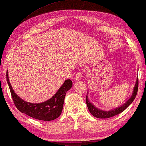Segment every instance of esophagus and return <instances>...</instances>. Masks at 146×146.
Instances as JSON below:
<instances>
[{"instance_id":"obj_1","label":"esophagus","mask_w":146,"mask_h":146,"mask_svg":"<svg viewBox=\"0 0 146 146\" xmlns=\"http://www.w3.org/2000/svg\"><path fill=\"white\" fill-rule=\"evenodd\" d=\"M82 76V71H78L77 73H76L75 75V79L76 80H80Z\"/></svg>"}]
</instances>
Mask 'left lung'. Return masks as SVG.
<instances>
[{
	"label": "left lung",
	"mask_w": 146,
	"mask_h": 146,
	"mask_svg": "<svg viewBox=\"0 0 146 146\" xmlns=\"http://www.w3.org/2000/svg\"><path fill=\"white\" fill-rule=\"evenodd\" d=\"M138 87H139V80H138V77H137L131 96L128 100L126 101V102L124 103V104H123L122 105H121L120 107H116L115 108H113L112 110H107V111L101 110L100 108L95 107V106L92 104L91 102H90V101L88 99V96H87V95L88 94H87L86 96V103H87V107H88L89 112H91V114L93 116H94L95 117L100 118V119L109 118L111 117H113V116L114 115L119 114V113L123 112V111L125 110L126 108H127V107H128L130 105L131 103L133 102V100H135V97L137 96V91H138ZM87 93H88V92H87Z\"/></svg>",
	"instance_id": "left-lung-1"
}]
</instances>
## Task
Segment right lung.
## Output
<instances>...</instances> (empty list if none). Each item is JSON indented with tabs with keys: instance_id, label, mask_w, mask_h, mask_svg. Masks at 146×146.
<instances>
[{
	"instance_id": "obj_1",
	"label": "right lung",
	"mask_w": 146,
	"mask_h": 146,
	"mask_svg": "<svg viewBox=\"0 0 146 146\" xmlns=\"http://www.w3.org/2000/svg\"><path fill=\"white\" fill-rule=\"evenodd\" d=\"M6 79L15 105L21 112L30 117L41 121H52L61 114L66 92L72 87V81L68 79L51 98L39 103L27 102L15 93L10 84L8 71L6 72Z\"/></svg>"
}]
</instances>
